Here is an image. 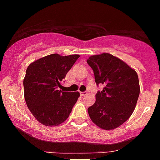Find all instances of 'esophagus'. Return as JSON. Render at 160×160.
Returning a JSON list of instances; mask_svg holds the SVG:
<instances>
[{
  "instance_id": "esophagus-1",
  "label": "esophagus",
  "mask_w": 160,
  "mask_h": 160,
  "mask_svg": "<svg viewBox=\"0 0 160 160\" xmlns=\"http://www.w3.org/2000/svg\"><path fill=\"white\" fill-rule=\"evenodd\" d=\"M87 94V92H80V95L81 96H84V95Z\"/></svg>"
}]
</instances>
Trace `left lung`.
Wrapping results in <instances>:
<instances>
[{
    "mask_svg": "<svg viewBox=\"0 0 160 160\" xmlns=\"http://www.w3.org/2000/svg\"><path fill=\"white\" fill-rule=\"evenodd\" d=\"M87 62L94 73L97 85L103 89L96 94V101L88 108L91 120L99 128L111 130L118 128L132 115L140 85L136 71L112 54L92 55Z\"/></svg>",
    "mask_w": 160,
    "mask_h": 160,
    "instance_id": "1",
    "label": "left lung"
}]
</instances>
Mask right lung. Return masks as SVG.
Masks as SVG:
<instances>
[{"instance_id": "right-lung-1", "label": "right lung", "mask_w": 160, "mask_h": 160, "mask_svg": "<svg viewBox=\"0 0 160 160\" xmlns=\"http://www.w3.org/2000/svg\"><path fill=\"white\" fill-rule=\"evenodd\" d=\"M80 55H47L28 66L23 80L24 98L37 121L45 126L63 123L80 97L79 92H64L62 81Z\"/></svg>"}]
</instances>
